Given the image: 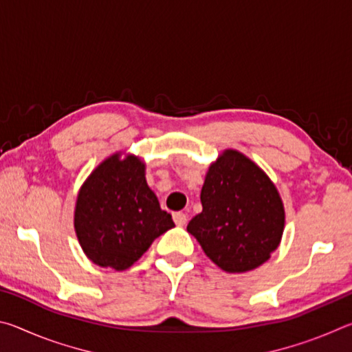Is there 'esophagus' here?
I'll list each match as a JSON object with an SVG mask.
<instances>
[{
    "mask_svg": "<svg viewBox=\"0 0 352 352\" xmlns=\"http://www.w3.org/2000/svg\"><path fill=\"white\" fill-rule=\"evenodd\" d=\"M174 222L178 225V226H183V225H186V222H188V216L184 212H174Z\"/></svg>",
    "mask_w": 352,
    "mask_h": 352,
    "instance_id": "34e87169",
    "label": "esophagus"
}]
</instances>
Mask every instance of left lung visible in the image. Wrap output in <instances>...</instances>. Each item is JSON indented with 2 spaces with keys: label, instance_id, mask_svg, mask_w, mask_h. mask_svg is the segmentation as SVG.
Returning a JSON list of instances; mask_svg holds the SVG:
<instances>
[{
  "label": "left lung",
  "instance_id": "obj_1",
  "mask_svg": "<svg viewBox=\"0 0 352 352\" xmlns=\"http://www.w3.org/2000/svg\"><path fill=\"white\" fill-rule=\"evenodd\" d=\"M200 200L204 210L188 231L220 269L253 270L278 248L283 201L270 178L242 153L226 151L211 164Z\"/></svg>",
  "mask_w": 352,
  "mask_h": 352
}]
</instances>
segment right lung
<instances>
[{
    "instance_id": "add662e5",
    "label": "right lung",
    "mask_w": 352,
    "mask_h": 352,
    "mask_svg": "<svg viewBox=\"0 0 352 352\" xmlns=\"http://www.w3.org/2000/svg\"><path fill=\"white\" fill-rule=\"evenodd\" d=\"M74 226L94 264L126 270L175 223L147 186L144 164L132 155H113L82 186Z\"/></svg>"
}]
</instances>
